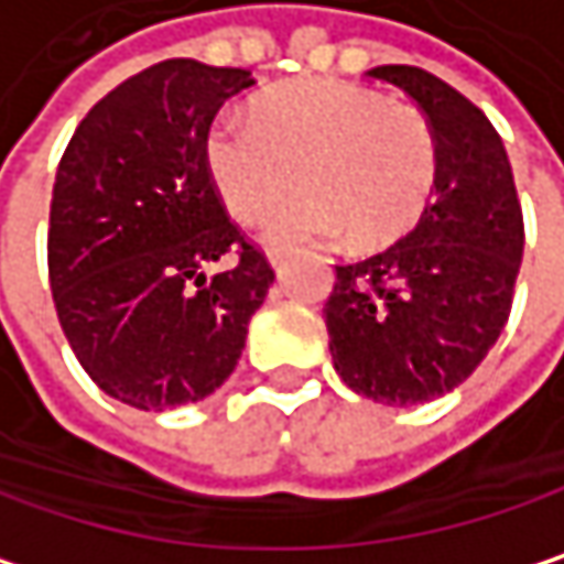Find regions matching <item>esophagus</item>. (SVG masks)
<instances>
[{
	"label": "esophagus",
	"instance_id": "obj_1",
	"mask_svg": "<svg viewBox=\"0 0 564 564\" xmlns=\"http://www.w3.org/2000/svg\"><path fill=\"white\" fill-rule=\"evenodd\" d=\"M267 260H270V267L280 273V270H284V263H288V250H280V247H267Z\"/></svg>",
	"mask_w": 564,
	"mask_h": 564
}]
</instances>
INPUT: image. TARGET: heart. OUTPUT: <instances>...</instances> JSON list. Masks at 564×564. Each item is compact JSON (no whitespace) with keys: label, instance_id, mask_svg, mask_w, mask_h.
<instances>
[{"label":"heart","instance_id":"1","mask_svg":"<svg viewBox=\"0 0 564 564\" xmlns=\"http://www.w3.org/2000/svg\"><path fill=\"white\" fill-rule=\"evenodd\" d=\"M204 164L224 207L247 224L284 200L301 171L307 194L273 214L270 240L387 247L430 204L436 138L416 105L354 82L301 78L263 91L250 121L217 118Z\"/></svg>","mask_w":564,"mask_h":564}]
</instances>
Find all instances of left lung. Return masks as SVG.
Here are the masks:
<instances>
[{
  "mask_svg": "<svg viewBox=\"0 0 564 564\" xmlns=\"http://www.w3.org/2000/svg\"><path fill=\"white\" fill-rule=\"evenodd\" d=\"M370 78L406 91L436 138V197L393 247L340 263L324 304L340 380L387 406L430 403L496 347L522 263L525 227L506 144L443 78L380 65Z\"/></svg>",
  "mask_w": 564,
  "mask_h": 564,
  "instance_id": "1",
  "label": "left lung"
}]
</instances>
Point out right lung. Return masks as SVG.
I'll return each instance as SVG.
<instances>
[{"label":"right lung","instance_id":"add662e5","mask_svg":"<svg viewBox=\"0 0 564 564\" xmlns=\"http://www.w3.org/2000/svg\"><path fill=\"white\" fill-rule=\"evenodd\" d=\"M247 68L158 62L75 128L52 187L48 284L85 373L144 413L210 397L237 367L273 270L227 217L204 141ZM227 252L235 267L207 278Z\"/></svg>","mask_w":564,"mask_h":564}]
</instances>
